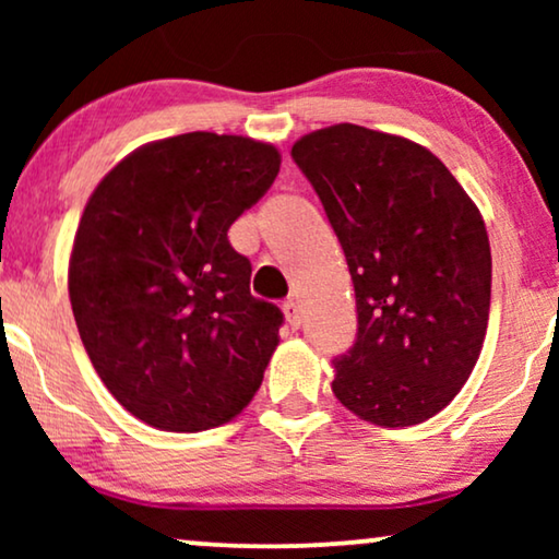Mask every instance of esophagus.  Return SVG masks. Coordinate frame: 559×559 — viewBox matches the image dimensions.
I'll return each instance as SVG.
<instances>
[{
  "label": "esophagus",
  "mask_w": 559,
  "mask_h": 559,
  "mask_svg": "<svg viewBox=\"0 0 559 559\" xmlns=\"http://www.w3.org/2000/svg\"><path fill=\"white\" fill-rule=\"evenodd\" d=\"M282 310H285V318H287L289 328H300V323H302V310H300V302L287 300L285 305H282Z\"/></svg>",
  "instance_id": "1"
}]
</instances>
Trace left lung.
Segmentation results:
<instances>
[{
    "label": "left lung",
    "instance_id": "left-lung-1",
    "mask_svg": "<svg viewBox=\"0 0 559 559\" xmlns=\"http://www.w3.org/2000/svg\"><path fill=\"white\" fill-rule=\"evenodd\" d=\"M346 254L358 333L333 394L366 423L419 425L453 402L484 348L491 247L484 218L430 150L335 124L293 144Z\"/></svg>",
    "mask_w": 559,
    "mask_h": 559
}]
</instances>
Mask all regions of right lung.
Returning <instances> with one entry per match:
<instances>
[{
    "label": "right lung",
    "instance_id": "add662e5",
    "mask_svg": "<svg viewBox=\"0 0 559 559\" xmlns=\"http://www.w3.org/2000/svg\"><path fill=\"white\" fill-rule=\"evenodd\" d=\"M280 173L249 136L190 132L134 150L88 198L68 293L117 402L167 432L228 423L251 402L285 316L249 293L228 228Z\"/></svg>",
    "mask_w": 559,
    "mask_h": 559
}]
</instances>
